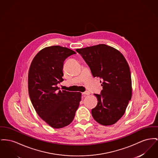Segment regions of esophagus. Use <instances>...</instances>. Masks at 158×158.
I'll list each match as a JSON object with an SVG mask.
<instances>
[{
  "instance_id": "obj_1",
  "label": "esophagus",
  "mask_w": 158,
  "mask_h": 158,
  "mask_svg": "<svg viewBox=\"0 0 158 158\" xmlns=\"http://www.w3.org/2000/svg\"><path fill=\"white\" fill-rule=\"evenodd\" d=\"M90 93L89 91H86V92H84L82 93V95H89Z\"/></svg>"
}]
</instances>
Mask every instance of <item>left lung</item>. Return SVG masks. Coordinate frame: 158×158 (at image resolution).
I'll use <instances>...</instances> for the list:
<instances>
[{"label": "left lung", "mask_w": 158, "mask_h": 158, "mask_svg": "<svg viewBox=\"0 0 158 158\" xmlns=\"http://www.w3.org/2000/svg\"><path fill=\"white\" fill-rule=\"evenodd\" d=\"M89 66L94 77L102 79L100 95L92 109L95 121L104 126L116 123L124 114L132 97L130 67L118 49L105 45L76 49Z\"/></svg>", "instance_id": "left-lung-1"}]
</instances>
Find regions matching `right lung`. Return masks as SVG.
Instances as JSON below:
<instances>
[{
  "label": "right lung",
  "instance_id": "add662e5",
  "mask_svg": "<svg viewBox=\"0 0 158 158\" xmlns=\"http://www.w3.org/2000/svg\"><path fill=\"white\" fill-rule=\"evenodd\" d=\"M76 54L65 47L51 46L41 49L33 59L28 74V94L37 114L54 128L69 125L74 119L82 94L60 90L63 81L65 59Z\"/></svg>",
  "mask_w": 158,
  "mask_h": 158
}]
</instances>
